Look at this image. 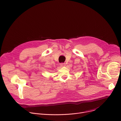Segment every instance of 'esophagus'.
<instances>
[{"mask_svg": "<svg viewBox=\"0 0 121 121\" xmlns=\"http://www.w3.org/2000/svg\"><path fill=\"white\" fill-rule=\"evenodd\" d=\"M65 63H61L60 64V66L63 67V66H65Z\"/></svg>", "mask_w": 121, "mask_h": 121, "instance_id": "1", "label": "esophagus"}]
</instances>
